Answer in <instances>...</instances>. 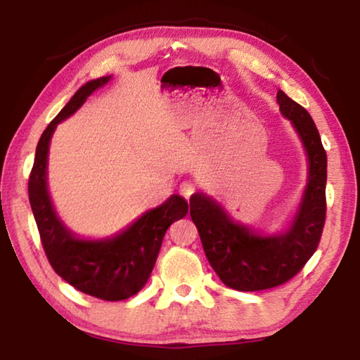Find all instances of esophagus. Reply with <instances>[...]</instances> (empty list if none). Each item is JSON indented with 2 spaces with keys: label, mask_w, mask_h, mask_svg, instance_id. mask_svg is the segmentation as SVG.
<instances>
[{
  "label": "esophagus",
  "mask_w": 360,
  "mask_h": 360,
  "mask_svg": "<svg viewBox=\"0 0 360 360\" xmlns=\"http://www.w3.org/2000/svg\"><path fill=\"white\" fill-rule=\"evenodd\" d=\"M179 192L182 197H184L186 200H188L193 195L195 192V186L192 184V182H182L181 187H179Z\"/></svg>",
  "instance_id": "34e87169"
}]
</instances>
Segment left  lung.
I'll use <instances>...</instances> for the list:
<instances>
[{"label": "left lung", "mask_w": 360, "mask_h": 360, "mask_svg": "<svg viewBox=\"0 0 360 360\" xmlns=\"http://www.w3.org/2000/svg\"><path fill=\"white\" fill-rule=\"evenodd\" d=\"M279 111L300 136L308 155V184L289 229L259 235L235 222L216 200L193 193L191 217L211 266L221 281L241 292L271 289L288 283L311 259L326 222L327 154L307 109L278 90Z\"/></svg>", "instance_id": "obj_1"}]
</instances>
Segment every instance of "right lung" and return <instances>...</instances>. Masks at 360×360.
<instances>
[{
  "label": "right lung",
  "instance_id": "add662e5",
  "mask_svg": "<svg viewBox=\"0 0 360 360\" xmlns=\"http://www.w3.org/2000/svg\"><path fill=\"white\" fill-rule=\"evenodd\" d=\"M111 76L84 84L41 135L28 179V197L42 248L60 278L72 288L106 302H119L144 288L155 265L169 225L188 212L187 202L172 195L165 203L136 219L124 231L106 240H82L71 233L53 210L47 191V154L52 133Z\"/></svg>",
  "mask_w": 360,
  "mask_h": 360
}]
</instances>
